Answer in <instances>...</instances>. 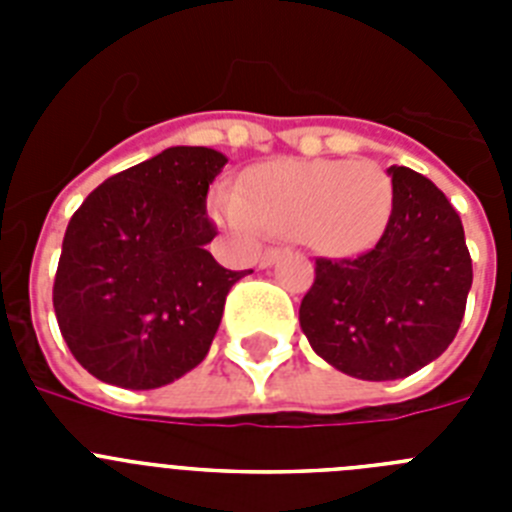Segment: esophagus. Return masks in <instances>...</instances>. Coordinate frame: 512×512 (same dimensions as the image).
I'll list each match as a JSON object with an SVG mask.
<instances>
[{
	"mask_svg": "<svg viewBox=\"0 0 512 512\" xmlns=\"http://www.w3.org/2000/svg\"><path fill=\"white\" fill-rule=\"evenodd\" d=\"M277 259H279L277 248H266V251L259 256V269H269V266L274 264Z\"/></svg>",
	"mask_w": 512,
	"mask_h": 512,
	"instance_id": "34e87169",
	"label": "esophagus"
}]
</instances>
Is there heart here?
I'll return each mask as SVG.
<instances>
[{
  "mask_svg": "<svg viewBox=\"0 0 512 512\" xmlns=\"http://www.w3.org/2000/svg\"><path fill=\"white\" fill-rule=\"evenodd\" d=\"M217 210L235 233L300 235L323 253H351L390 220L392 182L372 161H274Z\"/></svg>",
  "mask_w": 512,
  "mask_h": 512,
  "instance_id": "b5f03b06",
  "label": "heart"
}]
</instances>
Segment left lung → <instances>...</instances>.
Wrapping results in <instances>:
<instances>
[{"mask_svg": "<svg viewBox=\"0 0 512 512\" xmlns=\"http://www.w3.org/2000/svg\"><path fill=\"white\" fill-rule=\"evenodd\" d=\"M392 212L372 251L318 259L300 328L320 359L366 382L402 379L436 361L459 330L472 289L464 225L446 194L390 166Z\"/></svg>", "mask_w": 512, "mask_h": 512, "instance_id": "left-lung-1", "label": "left lung"}]
</instances>
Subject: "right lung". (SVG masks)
Segmentation results:
<instances>
[{"label": "right lung", "instance_id": "right-lung-1", "mask_svg": "<svg viewBox=\"0 0 512 512\" xmlns=\"http://www.w3.org/2000/svg\"><path fill=\"white\" fill-rule=\"evenodd\" d=\"M228 164L174 146L99 184L71 217L53 284L63 341L89 374L156 390L210 351L225 297L246 271L207 251V189Z\"/></svg>", "mask_w": 512, "mask_h": 512}]
</instances>
